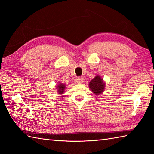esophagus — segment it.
<instances>
[{
	"mask_svg": "<svg viewBox=\"0 0 154 154\" xmlns=\"http://www.w3.org/2000/svg\"><path fill=\"white\" fill-rule=\"evenodd\" d=\"M83 79L82 77H77L76 79H75V82L78 84H81L83 83Z\"/></svg>",
	"mask_w": 154,
	"mask_h": 154,
	"instance_id": "obj_1",
	"label": "esophagus"
}]
</instances>
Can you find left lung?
Masks as SVG:
<instances>
[{"label":"left lung","instance_id":"obj_1","mask_svg":"<svg viewBox=\"0 0 154 154\" xmlns=\"http://www.w3.org/2000/svg\"><path fill=\"white\" fill-rule=\"evenodd\" d=\"M89 87L93 94L95 95H99L104 92L105 89V83L102 77L99 75H96V76L89 82Z\"/></svg>","mask_w":154,"mask_h":154}]
</instances>
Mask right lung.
Returning a JSON list of instances; mask_svg holds the SVG:
<instances>
[{
    "mask_svg": "<svg viewBox=\"0 0 154 154\" xmlns=\"http://www.w3.org/2000/svg\"><path fill=\"white\" fill-rule=\"evenodd\" d=\"M65 88H66V85L65 84L58 82V84L56 85V89L60 94H63L65 93Z\"/></svg>",
    "mask_w": 154,
    "mask_h": 154,
    "instance_id": "add662e5",
    "label": "right lung"
}]
</instances>
